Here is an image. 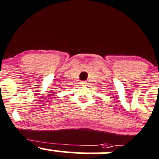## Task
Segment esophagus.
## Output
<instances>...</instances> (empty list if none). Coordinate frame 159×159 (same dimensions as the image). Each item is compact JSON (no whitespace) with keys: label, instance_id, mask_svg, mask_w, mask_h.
Instances as JSON below:
<instances>
[{"label":"esophagus","instance_id":"esophagus-1","mask_svg":"<svg viewBox=\"0 0 159 159\" xmlns=\"http://www.w3.org/2000/svg\"><path fill=\"white\" fill-rule=\"evenodd\" d=\"M81 84H82V85H84V84H86V82H85V81H81Z\"/></svg>","mask_w":159,"mask_h":159}]
</instances>
